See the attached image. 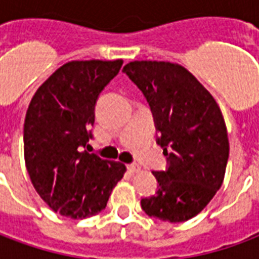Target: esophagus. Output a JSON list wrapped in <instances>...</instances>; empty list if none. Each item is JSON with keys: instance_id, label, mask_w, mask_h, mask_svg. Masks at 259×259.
Wrapping results in <instances>:
<instances>
[{"instance_id": "1", "label": "esophagus", "mask_w": 259, "mask_h": 259, "mask_svg": "<svg viewBox=\"0 0 259 259\" xmlns=\"http://www.w3.org/2000/svg\"><path fill=\"white\" fill-rule=\"evenodd\" d=\"M127 169H129V172H132V174H137V172L141 170V168L137 163H130V165H127Z\"/></svg>"}]
</instances>
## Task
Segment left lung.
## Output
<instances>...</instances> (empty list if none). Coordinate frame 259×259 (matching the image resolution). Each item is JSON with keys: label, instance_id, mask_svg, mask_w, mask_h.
Wrapping results in <instances>:
<instances>
[{"label": "left lung", "instance_id": "obj_1", "mask_svg": "<svg viewBox=\"0 0 259 259\" xmlns=\"http://www.w3.org/2000/svg\"><path fill=\"white\" fill-rule=\"evenodd\" d=\"M123 72L146 97L159 132L157 143L168 157L166 170L152 172L158 190L141 200V208L166 222L189 221L223 183L229 139L221 108L182 65L135 61Z\"/></svg>", "mask_w": 259, "mask_h": 259}]
</instances>
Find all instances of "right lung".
<instances>
[{"mask_svg": "<svg viewBox=\"0 0 259 259\" xmlns=\"http://www.w3.org/2000/svg\"><path fill=\"white\" fill-rule=\"evenodd\" d=\"M123 61H72L31 98L23 127L25 162L34 189L53 211L72 219L97 215L123 178L122 162L84 150L100 93Z\"/></svg>", "mask_w": 259, "mask_h": 259, "instance_id": "add662e5", "label": "right lung"}]
</instances>
